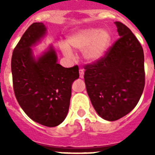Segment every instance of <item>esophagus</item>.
<instances>
[{
    "label": "esophagus",
    "instance_id": "34e87169",
    "mask_svg": "<svg viewBox=\"0 0 155 155\" xmlns=\"http://www.w3.org/2000/svg\"><path fill=\"white\" fill-rule=\"evenodd\" d=\"M79 72H80V77L84 78V70L82 69V68H80V70H79Z\"/></svg>",
    "mask_w": 155,
    "mask_h": 155
}]
</instances>
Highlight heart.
Wrapping results in <instances>:
<instances>
[{
	"label": "heart",
	"instance_id": "obj_1",
	"mask_svg": "<svg viewBox=\"0 0 155 155\" xmlns=\"http://www.w3.org/2000/svg\"><path fill=\"white\" fill-rule=\"evenodd\" d=\"M67 43H61L60 49L66 57L72 58L71 47L83 51V55L88 62H96L104 55L111 43L108 31L100 28H85L76 30L68 36Z\"/></svg>",
	"mask_w": 155,
	"mask_h": 155
}]
</instances>
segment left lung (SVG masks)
<instances>
[{
  "mask_svg": "<svg viewBox=\"0 0 155 155\" xmlns=\"http://www.w3.org/2000/svg\"><path fill=\"white\" fill-rule=\"evenodd\" d=\"M120 38L101 59L84 66V82L98 115L117 120L131 112L145 87L144 53L132 31L115 22Z\"/></svg>",
  "mask_w": 155,
  "mask_h": 155,
  "instance_id": "8db88e82",
  "label": "left lung"
}]
</instances>
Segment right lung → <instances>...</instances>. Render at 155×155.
<instances>
[{
	"instance_id": "right-lung-1",
	"label": "right lung",
	"mask_w": 155,
	"mask_h": 155,
	"mask_svg": "<svg viewBox=\"0 0 155 155\" xmlns=\"http://www.w3.org/2000/svg\"><path fill=\"white\" fill-rule=\"evenodd\" d=\"M43 23L30 25L13 51L11 70L14 94L21 108L35 122L54 127L68 115L71 84L79 78V68H63L57 63L53 47L35 59L30 47L46 34Z\"/></svg>"
}]
</instances>
